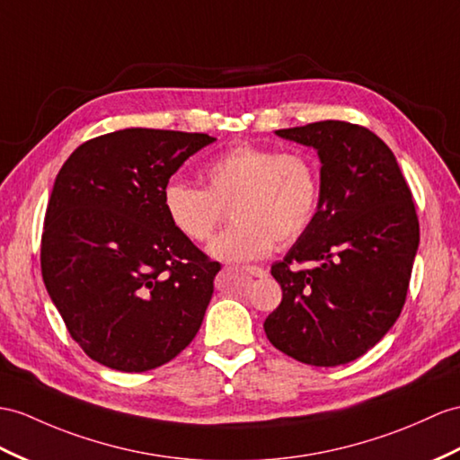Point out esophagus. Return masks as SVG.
Segmentation results:
<instances>
[{"mask_svg": "<svg viewBox=\"0 0 460 460\" xmlns=\"http://www.w3.org/2000/svg\"><path fill=\"white\" fill-rule=\"evenodd\" d=\"M243 271L248 273V275H252V277H263L265 275V271L261 267H243Z\"/></svg>", "mask_w": 460, "mask_h": 460, "instance_id": "esophagus-1", "label": "esophagus"}]
</instances>
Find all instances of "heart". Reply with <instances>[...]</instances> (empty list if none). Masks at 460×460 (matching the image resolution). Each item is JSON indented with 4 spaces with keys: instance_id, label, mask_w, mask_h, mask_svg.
Segmentation results:
<instances>
[{
    "instance_id": "heart-1",
    "label": "heart",
    "mask_w": 460,
    "mask_h": 460,
    "mask_svg": "<svg viewBox=\"0 0 460 460\" xmlns=\"http://www.w3.org/2000/svg\"><path fill=\"white\" fill-rule=\"evenodd\" d=\"M207 189L185 181L164 187V208L173 228L195 243L207 242L232 205L234 224L210 242L222 261L261 260L275 242L298 240L320 207V172L305 152H279L242 142L203 167Z\"/></svg>"
}]
</instances>
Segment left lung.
<instances>
[{
    "mask_svg": "<svg viewBox=\"0 0 460 460\" xmlns=\"http://www.w3.org/2000/svg\"><path fill=\"white\" fill-rule=\"evenodd\" d=\"M275 134L318 152L322 195L310 228L271 265L283 300L263 328L300 363L345 365L383 340L404 308L420 243L411 191L394 154L365 127L320 120Z\"/></svg>",
    "mask_w": 460,
    "mask_h": 460,
    "instance_id": "obj_1",
    "label": "left lung"
}]
</instances>
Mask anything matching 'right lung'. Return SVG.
Listing matches in <instances>:
<instances>
[{
	"label": "right lung",
	"mask_w": 460,
	"mask_h": 460,
	"mask_svg": "<svg viewBox=\"0 0 460 460\" xmlns=\"http://www.w3.org/2000/svg\"><path fill=\"white\" fill-rule=\"evenodd\" d=\"M215 140L125 128L84 142L56 175L40 242L42 279L93 361L144 373L172 361L197 335L220 263L173 228L164 187Z\"/></svg>",
	"instance_id": "right-lung-1"
}]
</instances>
